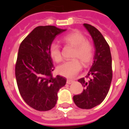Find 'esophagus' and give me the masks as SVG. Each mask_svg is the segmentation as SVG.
Masks as SVG:
<instances>
[{
	"instance_id": "34e87169",
	"label": "esophagus",
	"mask_w": 129,
	"mask_h": 129,
	"mask_svg": "<svg viewBox=\"0 0 129 129\" xmlns=\"http://www.w3.org/2000/svg\"><path fill=\"white\" fill-rule=\"evenodd\" d=\"M73 82H74V81H73V80H70V79L67 80V84H72Z\"/></svg>"
}]
</instances>
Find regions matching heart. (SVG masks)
I'll use <instances>...</instances> for the list:
<instances>
[{
	"label": "heart",
	"mask_w": 129,
	"mask_h": 129,
	"mask_svg": "<svg viewBox=\"0 0 129 129\" xmlns=\"http://www.w3.org/2000/svg\"><path fill=\"white\" fill-rule=\"evenodd\" d=\"M62 42L67 45L74 47L72 56L79 58L84 64L87 65L92 61L94 56V48L86 37L80 31L74 30L65 35L62 37ZM49 54L56 62H60L62 57L59 45L53 43L50 46ZM82 68L81 62L77 58L67 61L58 66L57 73L67 78H72L77 74Z\"/></svg>",
	"instance_id": "obj_1"
}]
</instances>
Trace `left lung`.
Returning a JSON list of instances; mask_svg holds the SVG:
<instances>
[{
    "label": "left lung",
    "instance_id": "1",
    "mask_svg": "<svg viewBox=\"0 0 129 129\" xmlns=\"http://www.w3.org/2000/svg\"><path fill=\"white\" fill-rule=\"evenodd\" d=\"M83 25L92 36L95 53L94 62L87 75L89 78L78 80L84 87L81 94L74 95V102L82 109H90L98 106L104 101L108 93L113 78L112 57L110 46L102 34L94 26L84 23Z\"/></svg>",
    "mask_w": 129,
    "mask_h": 129
}]
</instances>
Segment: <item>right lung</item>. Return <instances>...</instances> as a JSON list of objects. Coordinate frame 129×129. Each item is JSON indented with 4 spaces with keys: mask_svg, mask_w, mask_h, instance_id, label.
<instances>
[{
    "mask_svg": "<svg viewBox=\"0 0 129 129\" xmlns=\"http://www.w3.org/2000/svg\"><path fill=\"white\" fill-rule=\"evenodd\" d=\"M65 30L53 25L38 26L19 46L15 66L19 93L29 106L39 111L52 109L57 92L66 84L65 78L53 76L55 67L49 54L55 36Z\"/></svg>",
    "mask_w": 129,
    "mask_h": 129,
    "instance_id": "obj_1",
    "label": "right lung"
}]
</instances>
